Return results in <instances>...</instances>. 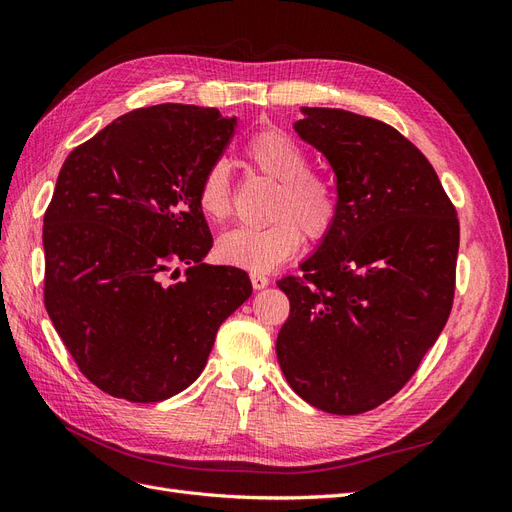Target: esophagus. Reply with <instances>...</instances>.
Masks as SVG:
<instances>
[{"instance_id": "esophagus-1", "label": "esophagus", "mask_w": 512, "mask_h": 512, "mask_svg": "<svg viewBox=\"0 0 512 512\" xmlns=\"http://www.w3.org/2000/svg\"><path fill=\"white\" fill-rule=\"evenodd\" d=\"M250 280H252V286H254V290H262V288H267L269 286V277L267 275H262V273H250Z\"/></svg>"}]
</instances>
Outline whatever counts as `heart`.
Wrapping results in <instances>:
<instances>
[{"mask_svg": "<svg viewBox=\"0 0 512 512\" xmlns=\"http://www.w3.org/2000/svg\"><path fill=\"white\" fill-rule=\"evenodd\" d=\"M243 158L256 173L275 181L267 226H239L218 239V256L228 265L267 273L301 250L303 232L312 241L331 235L339 218L335 183L309 170L305 149L277 126L254 132L243 145ZM196 205L211 224L232 215V185L222 162L211 164L196 188Z\"/></svg>", "mask_w": 512, "mask_h": 512, "instance_id": "heart-1", "label": "heart"}]
</instances>
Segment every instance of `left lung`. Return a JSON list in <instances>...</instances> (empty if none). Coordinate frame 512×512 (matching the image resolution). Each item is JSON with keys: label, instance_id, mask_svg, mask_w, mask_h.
I'll use <instances>...</instances> for the list:
<instances>
[{"label": "left lung", "instance_id": "8db88e82", "mask_svg": "<svg viewBox=\"0 0 512 512\" xmlns=\"http://www.w3.org/2000/svg\"><path fill=\"white\" fill-rule=\"evenodd\" d=\"M303 115L294 130L329 160L339 218L303 275L277 282L290 316L275 350L294 393L350 416L404 389L440 337L459 220L429 160L389 123L342 108Z\"/></svg>", "mask_w": 512, "mask_h": 512}]
</instances>
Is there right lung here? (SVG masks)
I'll use <instances>...</instances> for the list:
<instances>
[{
  "mask_svg": "<svg viewBox=\"0 0 512 512\" xmlns=\"http://www.w3.org/2000/svg\"><path fill=\"white\" fill-rule=\"evenodd\" d=\"M235 126L218 108H136L59 170L42 226L44 307L108 395L153 404L188 389L220 324L250 299L245 271L203 262L213 237L196 205ZM179 264L186 277L168 283Z\"/></svg>",
  "mask_w": 512,
  "mask_h": 512,
  "instance_id": "add662e5",
  "label": "right lung"
}]
</instances>
